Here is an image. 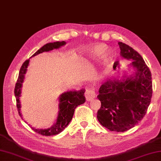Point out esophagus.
Masks as SVG:
<instances>
[{
	"mask_svg": "<svg viewBox=\"0 0 161 161\" xmlns=\"http://www.w3.org/2000/svg\"><path fill=\"white\" fill-rule=\"evenodd\" d=\"M85 97L87 101H91L96 97V93L93 89H88L85 92Z\"/></svg>",
	"mask_w": 161,
	"mask_h": 161,
	"instance_id": "1",
	"label": "esophagus"
}]
</instances>
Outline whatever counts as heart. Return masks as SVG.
Wrapping results in <instances>:
<instances>
[{"mask_svg": "<svg viewBox=\"0 0 161 161\" xmlns=\"http://www.w3.org/2000/svg\"><path fill=\"white\" fill-rule=\"evenodd\" d=\"M107 49V47L104 44H97L91 47L89 54L87 57L81 58V61L85 64H89L91 60L95 59L97 57H100L103 54L106 50ZM112 60V57L108 53H106L103 57H102L101 61V66L103 67L104 69H107L108 66H110Z\"/></svg>", "mask_w": 161, "mask_h": 161, "instance_id": "obj_1", "label": "heart"}]
</instances>
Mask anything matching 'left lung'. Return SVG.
Wrapping results in <instances>:
<instances>
[{
	"mask_svg": "<svg viewBox=\"0 0 161 161\" xmlns=\"http://www.w3.org/2000/svg\"><path fill=\"white\" fill-rule=\"evenodd\" d=\"M118 45L120 55L133 61L130 66L135 73L121 80L112 78L102 84L97 95L101 107L97 118L110 131L124 132L145 115L152 96V81L151 71L141 54L124 43L118 42Z\"/></svg>",
	"mask_w": 161,
	"mask_h": 161,
	"instance_id": "1",
	"label": "left lung"
}]
</instances>
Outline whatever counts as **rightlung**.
I'll use <instances>...</instances> for the list:
<instances>
[{"label":"right lung","mask_w":161,"mask_h":161,"mask_svg":"<svg viewBox=\"0 0 161 161\" xmlns=\"http://www.w3.org/2000/svg\"><path fill=\"white\" fill-rule=\"evenodd\" d=\"M66 44L65 42H57L54 43H49L44 45L41 47L36 52L33 54L32 57H35L37 54L42 53L43 52H48L53 49L59 48L61 46H64ZM30 62V59L26 60L20 68L18 80L16 81V86L14 88V95L16 100V107L18 108L19 115L22 117L20 114V97L21 93L22 84L23 82L25 74L26 73L27 68H28ZM84 89H81L80 91H70L65 92L59 97V114L57 118L56 123L52 127L46 129H39L31 127L36 133L42 136H50L57 135L61 132L66 127L69 122L71 121L75 112V109L77 106L84 104L86 99L84 97Z\"/></svg>","instance_id":"right-lung-1"}]
</instances>
